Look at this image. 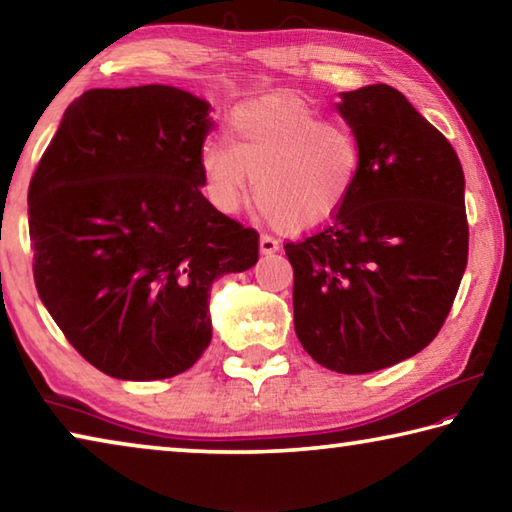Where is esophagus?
I'll list each match as a JSON object with an SVG mask.
<instances>
[{"instance_id":"obj_1","label":"esophagus","mask_w":512,"mask_h":512,"mask_svg":"<svg viewBox=\"0 0 512 512\" xmlns=\"http://www.w3.org/2000/svg\"><path fill=\"white\" fill-rule=\"evenodd\" d=\"M259 250H262L264 255H271L275 250H280V241L271 235H262L259 237Z\"/></svg>"}]
</instances>
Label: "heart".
<instances>
[{
    "instance_id": "obj_1",
    "label": "heart",
    "mask_w": 512,
    "mask_h": 512,
    "mask_svg": "<svg viewBox=\"0 0 512 512\" xmlns=\"http://www.w3.org/2000/svg\"><path fill=\"white\" fill-rule=\"evenodd\" d=\"M228 137L214 135L201 149L207 192L225 212L255 184V203L277 228L309 230L332 219L357 185V135L300 99L246 103L230 117Z\"/></svg>"
}]
</instances>
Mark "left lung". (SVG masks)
Instances as JSON below:
<instances>
[{"mask_svg":"<svg viewBox=\"0 0 512 512\" xmlns=\"http://www.w3.org/2000/svg\"><path fill=\"white\" fill-rule=\"evenodd\" d=\"M341 99L361 146L357 185L323 228L284 250L302 348L327 370L366 375L436 339L461 287L470 228L447 137L386 83Z\"/></svg>","mask_w":512,"mask_h":512,"instance_id":"left-lung-1","label":"left lung"}]
</instances>
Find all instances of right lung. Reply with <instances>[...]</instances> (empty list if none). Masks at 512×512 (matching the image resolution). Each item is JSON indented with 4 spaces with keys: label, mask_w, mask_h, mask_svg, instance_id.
Segmentation results:
<instances>
[{
    "label": "right lung",
    "mask_w": 512,
    "mask_h": 512,
    "mask_svg": "<svg viewBox=\"0 0 512 512\" xmlns=\"http://www.w3.org/2000/svg\"><path fill=\"white\" fill-rule=\"evenodd\" d=\"M210 103L171 85L69 103L29 185L38 296L72 348L115 379L180 375L212 341L216 277L259 235L203 196Z\"/></svg>",
    "instance_id": "right-lung-1"
}]
</instances>
